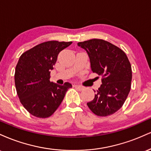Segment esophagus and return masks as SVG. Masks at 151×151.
I'll use <instances>...</instances> for the list:
<instances>
[{
	"mask_svg": "<svg viewBox=\"0 0 151 151\" xmlns=\"http://www.w3.org/2000/svg\"><path fill=\"white\" fill-rule=\"evenodd\" d=\"M74 87L76 88V89H77L78 90H79V91H81V90H83L84 89L83 86H79V85H74Z\"/></svg>",
	"mask_w": 151,
	"mask_h": 151,
	"instance_id": "obj_1",
	"label": "esophagus"
}]
</instances>
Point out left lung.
I'll use <instances>...</instances> for the list:
<instances>
[{"instance_id":"1","label":"left lung","mask_w":151,"mask_h":151,"mask_svg":"<svg viewBox=\"0 0 151 151\" xmlns=\"http://www.w3.org/2000/svg\"><path fill=\"white\" fill-rule=\"evenodd\" d=\"M87 52L91 71L102 76L101 85L88 107L99 116L116 112L125 102L131 86L132 70L127 56L120 48L101 39L77 43Z\"/></svg>"}]
</instances>
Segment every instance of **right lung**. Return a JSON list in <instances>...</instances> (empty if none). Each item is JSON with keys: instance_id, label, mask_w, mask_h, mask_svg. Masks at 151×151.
<instances>
[{"instance_id": "obj_1", "label": "right lung", "mask_w": 151, "mask_h": 151, "mask_svg": "<svg viewBox=\"0 0 151 151\" xmlns=\"http://www.w3.org/2000/svg\"><path fill=\"white\" fill-rule=\"evenodd\" d=\"M72 42L47 41L20 57L15 72V84L20 103L34 116L47 118L61 104L72 84L59 85L50 81V71L59 53Z\"/></svg>"}]
</instances>
